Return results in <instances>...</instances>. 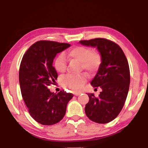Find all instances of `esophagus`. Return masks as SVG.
Wrapping results in <instances>:
<instances>
[{"instance_id": "esophagus-1", "label": "esophagus", "mask_w": 148, "mask_h": 148, "mask_svg": "<svg viewBox=\"0 0 148 148\" xmlns=\"http://www.w3.org/2000/svg\"><path fill=\"white\" fill-rule=\"evenodd\" d=\"M73 94L74 95H76V96H77V95H79L81 94V92H74Z\"/></svg>"}]
</instances>
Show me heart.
<instances>
[{"label": "heart", "instance_id": "1", "mask_svg": "<svg viewBox=\"0 0 148 148\" xmlns=\"http://www.w3.org/2000/svg\"><path fill=\"white\" fill-rule=\"evenodd\" d=\"M69 58L81 64V68L87 72L92 73L99 69L102 62V57L99 52L92 51L89 47L77 46L68 52ZM54 66L56 71L62 73L66 69V61L62 53L59 54L55 60ZM87 81L86 75L84 74L72 76L67 75L61 79V84L73 91H79Z\"/></svg>", "mask_w": 148, "mask_h": 148}]
</instances>
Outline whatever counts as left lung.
<instances>
[{
  "mask_svg": "<svg viewBox=\"0 0 148 148\" xmlns=\"http://www.w3.org/2000/svg\"><path fill=\"white\" fill-rule=\"evenodd\" d=\"M87 46L97 47L102 62L91 84L100 87L98 97L87 94L89 101L85 112L89 119L98 123H107L118 116L126 101L130 84V70L127 57L118 44L106 38L81 40Z\"/></svg>",
  "mask_w": 148,
  "mask_h": 148,
  "instance_id": "1",
  "label": "left lung"
}]
</instances>
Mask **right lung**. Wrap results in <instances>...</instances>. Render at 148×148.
Listing matches in <instances>:
<instances>
[{
	"mask_svg": "<svg viewBox=\"0 0 148 148\" xmlns=\"http://www.w3.org/2000/svg\"><path fill=\"white\" fill-rule=\"evenodd\" d=\"M70 46L67 43L40 40L22 58L19 71L22 97L31 117L42 125H52L61 121L73 97L63 90L54 93L47 89L58 77L52 64L55 57Z\"/></svg>",
	"mask_w": 148,
	"mask_h": 148,
	"instance_id": "1",
	"label": "right lung"
}]
</instances>
